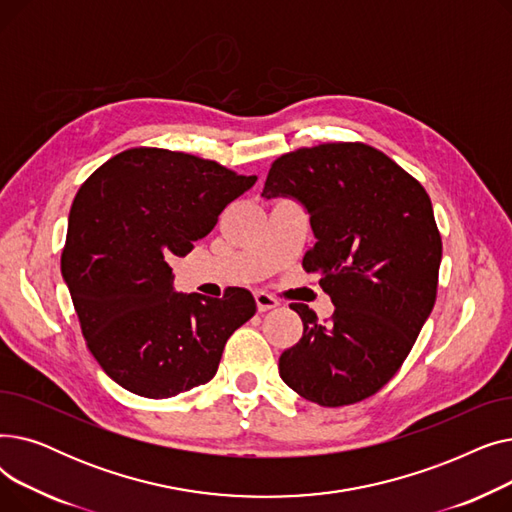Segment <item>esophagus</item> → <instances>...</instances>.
Masks as SVG:
<instances>
[{
    "label": "esophagus",
    "mask_w": 512,
    "mask_h": 512,
    "mask_svg": "<svg viewBox=\"0 0 512 512\" xmlns=\"http://www.w3.org/2000/svg\"><path fill=\"white\" fill-rule=\"evenodd\" d=\"M255 303H257L259 313H265V311H270V309H276V307L280 305V301H278L276 297H272V294H267V292H263V290L255 292Z\"/></svg>",
    "instance_id": "obj_1"
}]
</instances>
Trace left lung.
Returning a JSON list of instances; mask_svg holds the SVG:
<instances>
[{
	"instance_id": "1",
	"label": "left lung",
	"mask_w": 512,
	"mask_h": 512,
	"mask_svg": "<svg viewBox=\"0 0 512 512\" xmlns=\"http://www.w3.org/2000/svg\"><path fill=\"white\" fill-rule=\"evenodd\" d=\"M261 197L309 213L315 245L303 267L336 307L280 357V378L321 407L353 405L388 384L436 303L442 240L425 188L363 143H326L278 157Z\"/></svg>"
}]
</instances>
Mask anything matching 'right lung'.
<instances>
[{"instance_id":"obj_1","label":"right lung","mask_w":512,"mask_h":512,"mask_svg":"<svg viewBox=\"0 0 512 512\" xmlns=\"http://www.w3.org/2000/svg\"><path fill=\"white\" fill-rule=\"evenodd\" d=\"M257 176L168 149H128L83 184L68 218L62 276L89 351L132 394L170 398L207 384L253 294L176 292L172 257L218 224Z\"/></svg>"}]
</instances>
